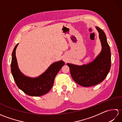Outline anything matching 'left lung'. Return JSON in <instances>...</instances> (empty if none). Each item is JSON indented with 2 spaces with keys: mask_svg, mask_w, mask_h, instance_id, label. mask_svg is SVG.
Returning a JSON list of instances; mask_svg holds the SVG:
<instances>
[{
  "mask_svg": "<svg viewBox=\"0 0 122 122\" xmlns=\"http://www.w3.org/2000/svg\"><path fill=\"white\" fill-rule=\"evenodd\" d=\"M99 33V38L102 45L100 54L91 62L77 66L67 63L70 70L72 79L82 86L89 87L102 82L110 70L111 54L110 46L105 33L99 27H95Z\"/></svg>",
  "mask_w": 122,
  "mask_h": 122,
  "instance_id": "left-lung-1",
  "label": "left lung"
}]
</instances>
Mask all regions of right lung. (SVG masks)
<instances>
[{"label":"right lung","mask_w":122,"mask_h":122,"mask_svg":"<svg viewBox=\"0 0 122 122\" xmlns=\"http://www.w3.org/2000/svg\"><path fill=\"white\" fill-rule=\"evenodd\" d=\"M18 44L15 46L12 51L11 63V71L15 84L29 96L39 97L46 94L52 87L56 75L65 63L63 61L55 62L38 77H31L25 76L19 69L15 56V50Z\"/></svg>","instance_id":"add662e5"}]
</instances>
